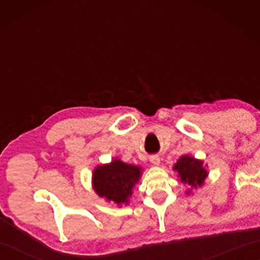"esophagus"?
<instances>
[{"instance_id": "esophagus-1", "label": "esophagus", "mask_w": 260, "mask_h": 260, "mask_svg": "<svg viewBox=\"0 0 260 260\" xmlns=\"http://www.w3.org/2000/svg\"><path fill=\"white\" fill-rule=\"evenodd\" d=\"M149 159H150V161L152 162L153 165H159V162H160V158H159V156H157V155L150 156V158H149Z\"/></svg>"}]
</instances>
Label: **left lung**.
<instances>
[{
  "label": "left lung",
  "mask_w": 260,
  "mask_h": 260,
  "mask_svg": "<svg viewBox=\"0 0 260 260\" xmlns=\"http://www.w3.org/2000/svg\"><path fill=\"white\" fill-rule=\"evenodd\" d=\"M203 161L197 160L193 157L183 156L174 165V170L177 171L181 181L187 183L190 187L202 186L208 172L204 169Z\"/></svg>",
  "instance_id": "obj_1"
}]
</instances>
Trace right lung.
I'll list each match as a JSON object with an SVG mask.
<instances>
[{"label":"right lung","mask_w":260,"mask_h":260,"mask_svg":"<svg viewBox=\"0 0 260 260\" xmlns=\"http://www.w3.org/2000/svg\"><path fill=\"white\" fill-rule=\"evenodd\" d=\"M141 167L113 160L111 164L96 167L93 174L95 191L117 204L128 203L132 189L139 181Z\"/></svg>","instance_id":"obj_1"}]
</instances>
